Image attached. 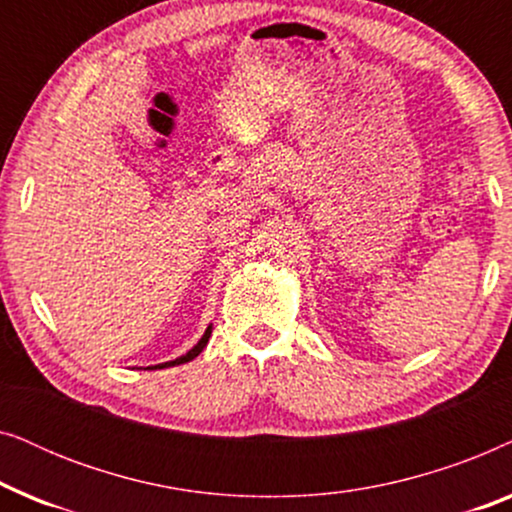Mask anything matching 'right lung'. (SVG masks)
Wrapping results in <instances>:
<instances>
[{"label": "right lung", "instance_id": "add662e5", "mask_svg": "<svg viewBox=\"0 0 512 512\" xmlns=\"http://www.w3.org/2000/svg\"><path fill=\"white\" fill-rule=\"evenodd\" d=\"M209 335H212V326H207V331H205V335H202V338L198 340V345H195L193 349H188V352L184 354V356H179V359H174V361H167V363H158V366H151V370H156V368H167V366H179V363H186V361H193L195 356H198L202 349L207 347V342H209Z\"/></svg>", "mask_w": 512, "mask_h": 512}]
</instances>
